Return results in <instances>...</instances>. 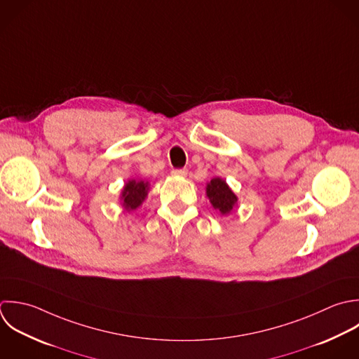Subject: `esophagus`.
I'll use <instances>...</instances> for the list:
<instances>
[{"label": "esophagus", "instance_id": "1", "mask_svg": "<svg viewBox=\"0 0 359 359\" xmlns=\"http://www.w3.org/2000/svg\"><path fill=\"white\" fill-rule=\"evenodd\" d=\"M172 175L184 177V176H187V169H173V170H172Z\"/></svg>", "mask_w": 359, "mask_h": 359}]
</instances>
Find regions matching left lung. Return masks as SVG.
<instances>
[{
	"label": "left lung",
	"mask_w": 359,
	"mask_h": 359,
	"mask_svg": "<svg viewBox=\"0 0 359 359\" xmlns=\"http://www.w3.org/2000/svg\"><path fill=\"white\" fill-rule=\"evenodd\" d=\"M207 196L214 208L219 210L221 214H229L235 207L238 198L229 189L225 180L215 177L207 186Z\"/></svg>",
	"instance_id": "obj_1"
}]
</instances>
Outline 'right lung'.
I'll return each mask as SVG.
<instances>
[{"mask_svg":"<svg viewBox=\"0 0 359 359\" xmlns=\"http://www.w3.org/2000/svg\"><path fill=\"white\" fill-rule=\"evenodd\" d=\"M148 194V183L141 182H135V180H130L123 190L121 198H123V205L126 207L127 211L135 210L147 197Z\"/></svg>","mask_w":359,"mask_h":359,"instance_id":"1","label":"right lung"}]
</instances>
